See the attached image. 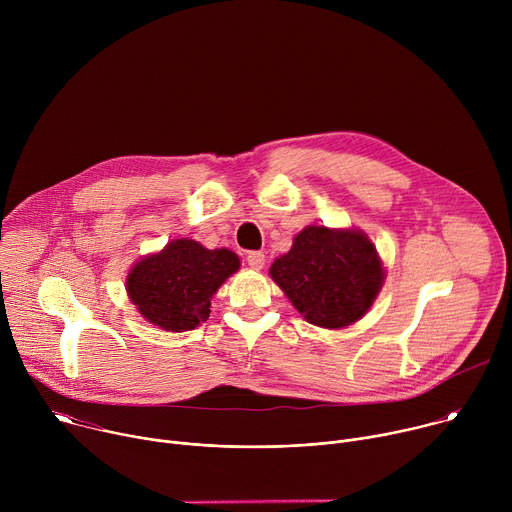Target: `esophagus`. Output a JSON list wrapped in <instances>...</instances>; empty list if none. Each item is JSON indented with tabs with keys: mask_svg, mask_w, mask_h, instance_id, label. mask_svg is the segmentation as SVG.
I'll return each mask as SVG.
<instances>
[{
	"mask_svg": "<svg viewBox=\"0 0 512 512\" xmlns=\"http://www.w3.org/2000/svg\"><path fill=\"white\" fill-rule=\"evenodd\" d=\"M247 263L253 267V269H263L265 265V255L261 251H249L247 253Z\"/></svg>",
	"mask_w": 512,
	"mask_h": 512,
	"instance_id": "obj_1",
	"label": "esophagus"
}]
</instances>
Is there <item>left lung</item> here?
<instances>
[{
	"label": "left lung",
	"instance_id": "8db88e82",
	"mask_svg": "<svg viewBox=\"0 0 512 512\" xmlns=\"http://www.w3.org/2000/svg\"><path fill=\"white\" fill-rule=\"evenodd\" d=\"M269 275L310 324L330 330L367 314L385 281L383 261L367 235L324 225L298 233Z\"/></svg>",
	"mask_w": 512,
	"mask_h": 512
}]
</instances>
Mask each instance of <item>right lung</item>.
I'll list each match as a JSON object with an SVG mask.
<instances>
[{"label": "right lung", "mask_w": 512, "mask_h": 512, "mask_svg": "<svg viewBox=\"0 0 512 512\" xmlns=\"http://www.w3.org/2000/svg\"><path fill=\"white\" fill-rule=\"evenodd\" d=\"M239 267V257L229 249H206L194 239H176L160 253L139 259L125 287L150 324L186 332L208 320L210 298Z\"/></svg>", "instance_id": "right-lung-1"}]
</instances>
